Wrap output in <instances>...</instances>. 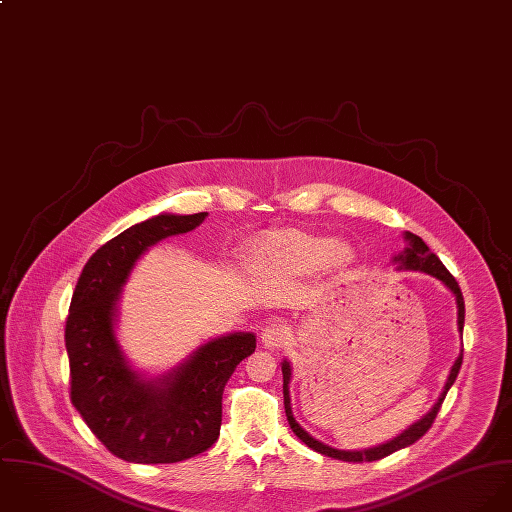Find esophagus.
I'll use <instances>...</instances> for the list:
<instances>
[{
  "mask_svg": "<svg viewBox=\"0 0 512 512\" xmlns=\"http://www.w3.org/2000/svg\"><path fill=\"white\" fill-rule=\"evenodd\" d=\"M289 336H291L289 326H287L285 322H279V320L269 322V324L263 328V334H261L263 344H265L267 348H281L283 344H287Z\"/></svg>",
  "mask_w": 512,
  "mask_h": 512,
  "instance_id": "esophagus-1",
  "label": "esophagus"
}]
</instances>
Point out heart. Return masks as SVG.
<instances>
[{
	"label": "heart",
	"mask_w": 512,
	"mask_h": 512,
	"mask_svg": "<svg viewBox=\"0 0 512 512\" xmlns=\"http://www.w3.org/2000/svg\"><path fill=\"white\" fill-rule=\"evenodd\" d=\"M255 253L263 265L279 275L301 277L324 267L344 271L354 261V251L348 243H334L326 235L307 233L301 229H281L265 233Z\"/></svg>",
	"instance_id": "b5f03b06"
}]
</instances>
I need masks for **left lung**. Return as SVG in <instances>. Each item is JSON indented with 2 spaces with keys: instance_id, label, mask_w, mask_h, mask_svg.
Masks as SVG:
<instances>
[{
  "instance_id": "obj_1",
  "label": "left lung",
  "mask_w": 512,
  "mask_h": 512,
  "mask_svg": "<svg viewBox=\"0 0 512 512\" xmlns=\"http://www.w3.org/2000/svg\"><path fill=\"white\" fill-rule=\"evenodd\" d=\"M406 239H408V247L402 255L396 257V261L402 263L404 269H411V271H423L427 275H433L437 277L439 281H443L455 295L457 299V307H459V316H457V324H459V330L463 332V322H465V301H463V293L459 289V283L455 281V277L445 269V265L439 261V257L435 253L429 251V247L423 243V239L415 233H409L406 231ZM461 364H463V350L459 354V358L455 360L451 372H449V378H447V384L443 388V394L439 396L437 404L433 406V409L421 417L417 423H413L409 429H406L402 435H398L396 439L384 443V445H378V447H372V449H364V451H338V449H332L320 441H316L314 437H310L307 431L297 423V419L293 417V411H291V400H289V382H291V366L289 362H283V398H285V413H287V419H289V425L291 429L295 431V435L307 443L310 449L322 453V455H328L332 459H340V461H348V463H362V461H378V459H384L388 455H392L394 451L398 449H404L411 443H415L417 439H421L427 429L433 425L435 417H437V411L441 409V404L449 392V388L453 386L459 370H461Z\"/></svg>"
}]
</instances>
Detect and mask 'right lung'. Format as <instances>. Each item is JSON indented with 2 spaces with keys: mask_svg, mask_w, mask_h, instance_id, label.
Wrapping results in <instances>:
<instances>
[{
  "mask_svg": "<svg viewBox=\"0 0 512 512\" xmlns=\"http://www.w3.org/2000/svg\"><path fill=\"white\" fill-rule=\"evenodd\" d=\"M156 215L99 247L77 281L65 324L71 402L104 447L132 463H178L219 437L223 388L255 352V336L235 332L202 346L158 382L140 380L114 338V305L134 261L164 237L188 233L205 219Z\"/></svg>",
  "mask_w": 512,
  "mask_h": 512,
  "instance_id": "obj_1",
  "label": "right lung"
}]
</instances>
